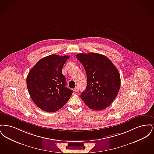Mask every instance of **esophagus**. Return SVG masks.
I'll list each match as a JSON object with an SVG mask.
<instances>
[{
  "mask_svg": "<svg viewBox=\"0 0 154 154\" xmlns=\"http://www.w3.org/2000/svg\"><path fill=\"white\" fill-rule=\"evenodd\" d=\"M79 87H75L74 89V91L75 92H77L79 91Z\"/></svg>",
  "mask_w": 154,
  "mask_h": 154,
  "instance_id": "34e87169",
  "label": "esophagus"
}]
</instances>
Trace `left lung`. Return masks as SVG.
<instances>
[{
	"mask_svg": "<svg viewBox=\"0 0 154 154\" xmlns=\"http://www.w3.org/2000/svg\"><path fill=\"white\" fill-rule=\"evenodd\" d=\"M75 57L87 76V88L81 94V99L92 110L106 109L114 100L120 88L117 69L107 57L100 54L80 53Z\"/></svg>",
	"mask_w": 154,
	"mask_h": 154,
	"instance_id": "left-lung-1",
	"label": "left lung"
}]
</instances>
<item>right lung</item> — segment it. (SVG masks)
Returning a JSON list of instances; mask_svg holds the SVG:
<instances>
[{
    "label": "right lung",
    "mask_w": 154,
    "mask_h": 154,
    "mask_svg": "<svg viewBox=\"0 0 154 154\" xmlns=\"http://www.w3.org/2000/svg\"><path fill=\"white\" fill-rule=\"evenodd\" d=\"M70 56L52 54L41 59L26 78L30 96L37 106L47 112L61 109L73 91L66 87V78L62 70Z\"/></svg>",
    "instance_id": "1"
}]
</instances>
